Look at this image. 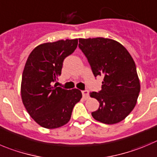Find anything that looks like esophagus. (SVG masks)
<instances>
[{"label": "esophagus", "instance_id": "obj_1", "mask_svg": "<svg viewBox=\"0 0 157 157\" xmlns=\"http://www.w3.org/2000/svg\"><path fill=\"white\" fill-rule=\"evenodd\" d=\"M82 94H83V97L85 99L88 98V94H89V91L87 90H83L82 91Z\"/></svg>", "mask_w": 157, "mask_h": 157}]
</instances>
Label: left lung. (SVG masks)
<instances>
[{
  "label": "left lung",
  "mask_w": 157,
  "mask_h": 157,
  "mask_svg": "<svg viewBox=\"0 0 157 157\" xmlns=\"http://www.w3.org/2000/svg\"><path fill=\"white\" fill-rule=\"evenodd\" d=\"M78 46L87 57L94 77H104L101 90L90 94L100 104L92 116L108 125L120 122L135 108L140 91L132 57L121 43L111 39H79Z\"/></svg>",
  "instance_id": "obj_1"
}]
</instances>
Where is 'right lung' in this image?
<instances>
[{
    "label": "right lung",
    "mask_w": 157,
    "mask_h": 157,
    "mask_svg": "<svg viewBox=\"0 0 157 157\" xmlns=\"http://www.w3.org/2000/svg\"><path fill=\"white\" fill-rule=\"evenodd\" d=\"M77 44V39L46 42L36 46L28 57L21 79V99L29 115L43 128L66 125L81 99L78 89L52 86L60 76L64 59L74 52Z\"/></svg>",
    "instance_id": "obj_1"
}]
</instances>
